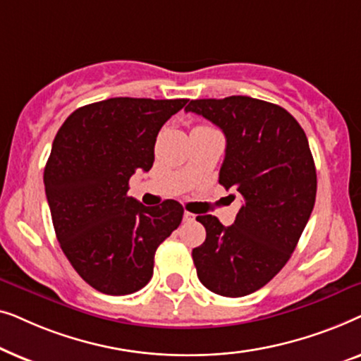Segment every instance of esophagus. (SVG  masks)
<instances>
[{"instance_id":"1","label":"esophagus","mask_w":361,"mask_h":361,"mask_svg":"<svg viewBox=\"0 0 361 361\" xmlns=\"http://www.w3.org/2000/svg\"><path fill=\"white\" fill-rule=\"evenodd\" d=\"M195 220V215L190 214V212H184V221H187V224H190V221Z\"/></svg>"}]
</instances>
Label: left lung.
I'll return each instance as SVG.
<instances>
[{"mask_svg": "<svg viewBox=\"0 0 361 361\" xmlns=\"http://www.w3.org/2000/svg\"><path fill=\"white\" fill-rule=\"evenodd\" d=\"M185 111L224 131L219 182L243 199L230 226L197 216L207 231L192 250L197 276L212 293L243 298L284 268L312 214L317 174L307 136L289 111L258 98L192 100Z\"/></svg>", "mask_w": 361, "mask_h": 361, "instance_id": "1", "label": "left lung"}]
</instances>
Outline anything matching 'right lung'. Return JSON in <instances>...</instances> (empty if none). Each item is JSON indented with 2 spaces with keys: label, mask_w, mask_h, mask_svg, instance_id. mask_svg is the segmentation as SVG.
<instances>
[{
  "label": "right lung",
  "mask_w": 361,
  "mask_h": 361,
  "mask_svg": "<svg viewBox=\"0 0 361 361\" xmlns=\"http://www.w3.org/2000/svg\"><path fill=\"white\" fill-rule=\"evenodd\" d=\"M185 98L118 97L78 108L52 142L44 185L54 230L67 259L93 289L125 295L149 283L157 246L180 225L184 209L145 207L128 195L130 177L154 162L157 133Z\"/></svg>",
  "instance_id": "right-lung-1"
}]
</instances>
